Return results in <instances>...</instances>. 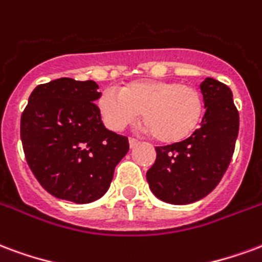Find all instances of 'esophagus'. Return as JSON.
Instances as JSON below:
<instances>
[{"label": "esophagus", "mask_w": 262, "mask_h": 262, "mask_svg": "<svg viewBox=\"0 0 262 262\" xmlns=\"http://www.w3.org/2000/svg\"><path fill=\"white\" fill-rule=\"evenodd\" d=\"M128 142H129V146H131V148H134L135 145H138V144H139L138 139H135V138H129V139H128Z\"/></svg>", "instance_id": "obj_1"}]
</instances>
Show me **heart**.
<instances>
[{"label":"heart","instance_id":"1","mask_svg":"<svg viewBox=\"0 0 262 262\" xmlns=\"http://www.w3.org/2000/svg\"><path fill=\"white\" fill-rule=\"evenodd\" d=\"M99 112L108 128L121 131L142 113L146 129L159 142L177 144L195 133L205 113V102L196 88L165 79H138L118 93L103 92Z\"/></svg>","mask_w":262,"mask_h":262}]
</instances>
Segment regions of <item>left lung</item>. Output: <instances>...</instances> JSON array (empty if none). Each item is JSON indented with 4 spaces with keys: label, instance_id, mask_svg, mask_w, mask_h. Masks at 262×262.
Instances as JSON below:
<instances>
[{
    "label": "left lung",
    "instance_id": "obj_1",
    "mask_svg": "<svg viewBox=\"0 0 262 262\" xmlns=\"http://www.w3.org/2000/svg\"><path fill=\"white\" fill-rule=\"evenodd\" d=\"M207 112L190 138L156 148L146 171L150 191L173 205L191 204L219 184L228 169L238 134V113L232 91L213 78L201 82Z\"/></svg>",
    "mask_w": 262,
    "mask_h": 262
}]
</instances>
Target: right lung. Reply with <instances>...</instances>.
<instances>
[{"mask_svg":"<svg viewBox=\"0 0 262 262\" xmlns=\"http://www.w3.org/2000/svg\"><path fill=\"white\" fill-rule=\"evenodd\" d=\"M95 81L60 78L34 88L20 118L30 170L60 200L89 204L106 194L129 149L127 137L104 127Z\"/></svg>","mask_w":262,"mask_h":262,"instance_id":"add662e5","label":"right lung"}]
</instances>
